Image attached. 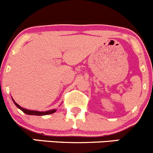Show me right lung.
Segmentation results:
<instances>
[{
	"label": "right lung",
	"mask_w": 153,
	"mask_h": 153,
	"mask_svg": "<svg viewBox=\"0 0 153 153\" xmlns=\"http://www.w3.org/2000/svg\"><path fill=\"white\" fill-rule=\"evenodd\" d=\"M13 102H14V105L17 106L19 109L23 111L24 113L28 115H36V116H43V115H48V114H51L54 113V112L56 111V109H52V110L50 111H31V110H28L26 108H23L21 107L20 105H19L17 102H15V101L12 99Z\"/></svg>",
	"instance_id": "right-lung-1"
}]
</instances>
